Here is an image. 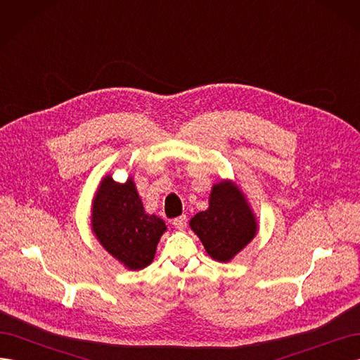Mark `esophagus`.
Instances as JSON below:
<instances>
[{"label": "esophagus", "mask_w": 360, "mask_h": 360, "mask_svg": "<svg viewBox=\"0 0 360 360\" xmlns=\"http://www.w3.org/2000/svg\"><path fill=\"white\" fill-rule=\"evenodd\" d=\"M172 225L176 226L177 230H184V228H186V225H188V217L184 214L176 217V219H172Z\"/></svg>", "instance_id": "34e87169"}]
</instances>
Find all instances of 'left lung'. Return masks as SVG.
<instances>
[{"mask_svg":"<svg viewBox=\"0 0 360 360\" xmlns=\"http://www.w3.org/2000/svg\"><path fill=\"white\" fill-rule=\"evenodd\" d=\"M189 225L205 252L219 263L231 261L258 231L257 217L245 193L231 180L213 184L209 209L195 214Z\"/></svg>","mask_w":360,"mask_h":360,"instance_id":"left-lung-1","label":"left lung"}]
</instances>
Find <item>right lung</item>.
Masks as SVG:
<instances>
[{
    "instance_id": "add662e5",
    "label": "right lung",
    "mask_w": 360,
    "mask_h": 360,
    "mask_svg": "<svg viewBox=\"0 0 360 360\" xmlns=\"http://www.w3.org/2000/svg\"><path fill=\"white\" fill-rule=\"evenodd\" d=\"M91 230L99 243L129 270L147 267L167 225L147 214L132 177L124 183L102 179L93 198Z\"/></svg>"
}]
</instances>
